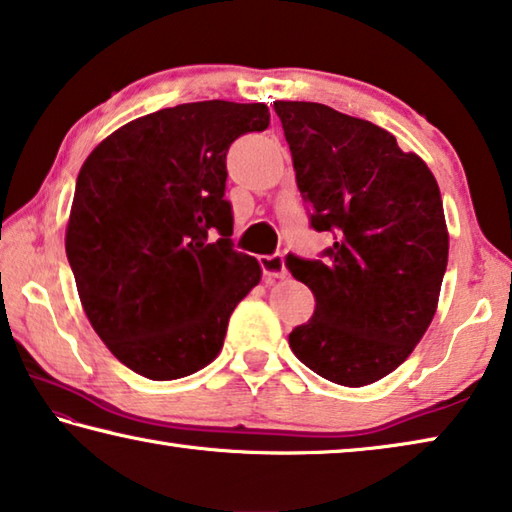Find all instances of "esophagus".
<instances>
[{
	"mask_svg": "<svg viewBox=\"0 0 512 512\" xmlns=\"http://www.w3.org/2000/svg\"><path fill=\"white\" fill-rule=\"evenodd\" d=\"M259 266H262V273L271 280V277H284L287 275V266H284L282 255H264L259 257Z\"/></svg>",
	"mask_w": 512,
	"mask_h": 512,
	"instance_id": "1",
	"label": "esophagus"
}]
</instances>
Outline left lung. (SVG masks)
<instances>
[{"instance_id": "8db88e82", "label": "left lung", "mask_w": 512, "mask_h": 512, "mask_svg": "<svg viewBox=\"0 0 512 512\" xmlns=\"http://www.w3.org/2000/svg\"><path fill=\"white\" fill-rule=\"evenodd\" d=\"M320 259L287 255L316 309L289 334L296 357L341 386L393 372L427 332L447 268L449 235L427 164L395 137L309 101H275Z\"/></svg>"}]
</instances>
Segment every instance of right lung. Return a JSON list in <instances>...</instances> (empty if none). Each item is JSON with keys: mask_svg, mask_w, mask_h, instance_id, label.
Instances as JSON below:
<instances>
[{"mask_svg": "<svg viewBox=\"0 0 512 512\" xmlns=\"http://www.w3.org/2000/svg\"><path fill=\"white\" fill-rule=\"evenodd\" d=\"M268 121L264 103H183L128 121L83 162L67 259L94 332L137 375L205 368L262 280L257 259L232 248L225 155Z\"/></svg>", "mask_w": 512, "mask_h": 512, "instance_id": "1", "label": "right lung"}]
</instances>
